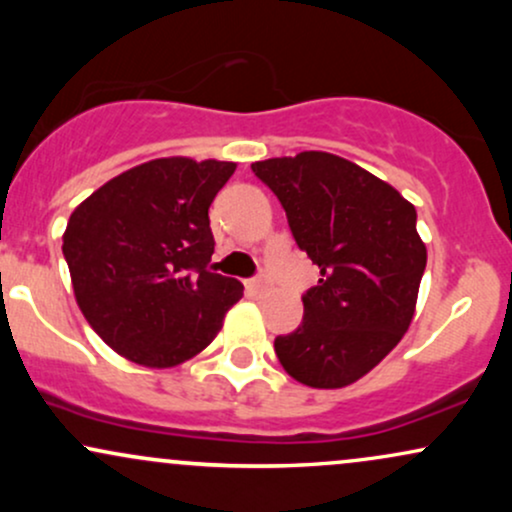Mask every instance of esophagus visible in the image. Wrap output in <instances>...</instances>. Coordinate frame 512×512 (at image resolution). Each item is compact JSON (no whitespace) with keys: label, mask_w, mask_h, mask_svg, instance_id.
<instances>
[{"label":"esophagus","mask_w":512,"mask_h":512,"mask_svg":"<svg viewBox=\"0 0 512 512\" xmlns=\"http://www.w3.org/2000/svg\"><path fill=\"white\" fill-rule=\"evenodd\" d=\"M248 289H250L252 293H264V291H267V289H269L267 276H257V279L248 281Z\"/></svg>","instance_id":"esophagus-1"}]
</instances>
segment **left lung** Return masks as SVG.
Returning a JSON list of instances; mask_svg holds the SVG:
<instances>
[{"mask_svg":"<svg viewBox=\"0 0 512 512\" xmlns=\"http://www.w3.org/2000/svg\"><path fill=\"white\" fill-rule=\"evenodd\" d=\"M279 197L298 248L320 267L303 322L274 339L286 373L317 390L356 383L414 320L426 245L416 209L366 168L327 151L252 163Z\"/></svg>","mask_w":512,"mask_h":512,"instance_id":"obj_1","label":"left lung"}]
</instances>
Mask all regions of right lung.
Instances as JSON below:
<instances>
[{
	"mask_svg": "<svg viewBox=\"0 0 512 512\" xmlns=\"http://www.w3.org/2000/svg\"><path fill=\"white\" fill-rule=\"evenodd\" d=\"M231 161L168 156L108 180L62 236L74 298L110 349L139 366L190 361L219 334L243 284L209 267V207Z\"/></svg>",
	"mask_w": 512,
	"mask_h": 512,
	"instance_id": "right-lung-1",
	"label": "right lung"
}]
</instances>
